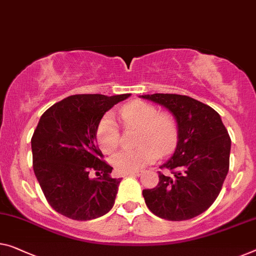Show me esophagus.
Returning a JSON list of instances; mask_svg holds the SVG:
<instances>
[{"mask_svg": "<svg viewBox=\"0 0 256 256\" xmlns=\"http://www.w3.org/2000/svg\"><path fill=\"white\" fill-rule=\"evenodd\" d=\"M141 172H142V171H134V172L126 174H125V176H140Z\"/></svg>", "mask_w": 256, "mask_h": 256, "instance_id": "esophagus-1", "label": "esophagus"}]
</instances>
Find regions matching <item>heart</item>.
I'll return each instance as SVG.
<instances>
[{
    "label": "heart",
    "instance_id": "heart-1",
    "mask_svg": "<svg viewBox=\"0 0 256 256\" xmlns=\"http://www.w3.org/2000/svg\"><path fill=\"white\" fill-rule=\"evenodd\" d=\"M120 117L125 128H139L136 150H122L112 158V164L120 174L144 169L158 158L160 154L172 152L178 141V124L172 114L158 112L155 106L132 101L123 106ZM98 142L101 150L112 152L120 144V132L112 115H106L98 126Z\"/></svg>",
    "mask_w": 256,
    "mask_h": 256
}]
</instances>
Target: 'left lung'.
Segmentation results:
<instances>
[{"label": "left lung", "mask_w": 256, "mask_h": 256, "mask_svg": "<svg viewBox=\"0 0 256 256\" xmlns=\"http://www.w3.org/2000/svg\"><path fill=\"white\" fill-rule=\"evenodd\" d=\"M169 110L178 124L177 147L158 172V186L144 190L147 207L168 220H186L200 215L218 196L230 164L231 139L218 112L186 95L147 94Z\"/></svg>", "instance_id": "obj_1"}]
</instances>
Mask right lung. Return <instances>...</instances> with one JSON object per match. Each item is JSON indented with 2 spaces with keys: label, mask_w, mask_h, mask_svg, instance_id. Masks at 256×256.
Instances as JSON below:
<instances>
[{
  "label": "right lung",
  "mask_w": 256,
  "mask_h": 256,
  "mask_svg": "<svg viewBox=\"0 0 256 256\" xmlns=\"http://www.w3.org/2000/svg\"><path fill=\"white\" fill-rule=\"evenodd\" d=\"M130 95H71L41 116L30 139L33 170L57 212L90 220L112 208L122 179L110 176L112 168L102 160L96 132L104 114Z\"/></svg>",
  "instance_id": "obj_1"
}]
</instances>
